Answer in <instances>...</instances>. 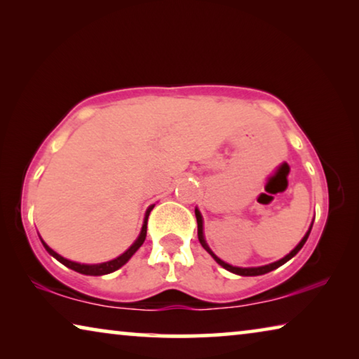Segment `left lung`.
I'll return each instance as SVG.
<instances>
[{
    "mask_svg": "<svg viewBox=\"0 0 359 359\" xmlns=\"http://www.w3.org/2000/svg\"><path fill=\"white\" fill-rule=\"evenodd\" d=\"M195 215H196V222H198V240H200V243L203 244V248L206 249V251L212 255L214 257V260L217 262V264L220 265V266H224L225 270H229V271H231V273H235V275H241V276H259V275H265V273H269V271H271V270H276L278 266H281L283 264H286L287 260H291L295 254H297L300 249L304 248V244H305V241L309 240V235H310V231H311V226L309 229V231L305 233V236L302 238V241H300L297 246H295L291 252H289L286 257H283L281 260H276V262H273V264H270V265H264V266H252V269H240V266H233V265H229V264H225L224 260H220L217 255H215L212 251H210L209 249V246L206 244V240H204V235H203V217H201V214H200V210L198 209H195Z\"/></svg>",
    "mask_w": 359,
    "mask_h": 359,
    "instance_id": "left-lung-1",
    "label": "left lung"
}]
</instances>
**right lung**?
<instances>
[{"label": "right lung", "instance_id": "obj_1", "mask_svg": "<svg viewBox=\"0 0 359 359\" xmlns=\"http://www.w3.org/2000/svg\"><path fill=\"white\" fill-rule=\"evenodd\" d=\"M151 209H153V206L147 209L145 220H144V225H142L140 235H139L137 240L134 241L133 246H130L126 252H123L121 255H119V257L113 259V260H110V262H104V264H95V265L76 264V262H72V260H68V259H64V257H62V255H59L55 251H53V249H50V248L48 246V244L44 243L43 240H41V243H43V246L46 248V251H48L50 255H53L54 259H57V260L60 262V264H64L65 266H68V269H72V270H75V271H78V273H81V275H90V276L108 275V273H113L115 270L121 269V266H123L124 264H126V262H128L130 257H133V255L135 254V251H137V249L142 246V244H144L145 236H147V220H149V215H150V210H151Z\"/></svg>", "mask_w": 359, "mask_h": 359}]
</instances>
